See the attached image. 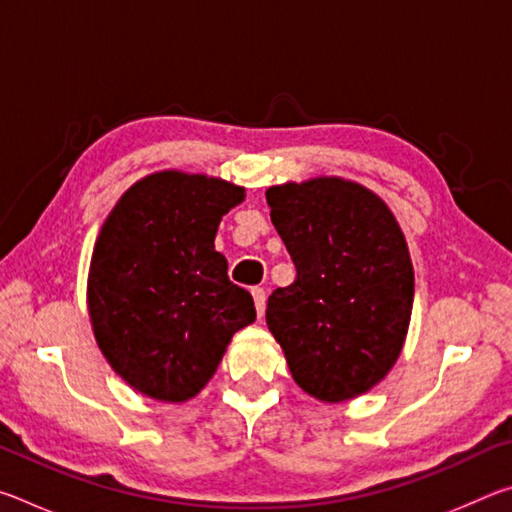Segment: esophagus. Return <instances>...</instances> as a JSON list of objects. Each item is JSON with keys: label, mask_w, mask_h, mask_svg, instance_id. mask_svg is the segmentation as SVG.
<instances>
[{"label": "esophagus", "mask_w": 512, "mask_h": 512, "mask_svg": "<svg viewBox=\"0 0 512 512\" xmlns=\"http://www.w3.org/2000/svg\"><path fill=\"white\" fill-rule=\"evenodd\" d=\"M253 300H255V309H257V316L262 318L264 316V309H266V291L262 287H255L253 291Z\"/></svg>", "instance_id": "34e87169"}]
</instances>
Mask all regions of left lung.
Returning a JSON list of instances; mask_svg holds the SVG:
<instances>
[{
	"label": "left lung",
	"instance_id": "8db88e82",
	"mask_svg": "<svg viewBox=\"0 0 512 512\" xmlns=\"http://www.w3.org/2000/svg\"><path fill=\"white\" fill-rule=\"evenodd\" d=\"M296 280L268 296L266 325L291 377L320 402L370 391L409 332L413 264L393 212L359 183L311 178L266 189Z\"/></svg>",
	"mask_w": 512,
	"mask_h": 512
}]
</instances>
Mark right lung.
I'll use <instances>...</instances> for the list:
<instances>
[{
    "instance_id": "right-lung-1",
    "label": "right lung",
    "mask_w": 512,
    "mask_h": 512,
    "mask_svg": "<svg viewBox=\"0 0 512 512\" xmlns=\"http://www.w3.org/2000/svg\"><path fill=\"white\" fill-rule=\"evenodd\" d=\"M244 187L158 171L112 207L94 244L88 311L99 350L137 393L187 402L219 368L232 334L255 320L253 296L214 250Z\"/></svg>"
}]
</instances>
